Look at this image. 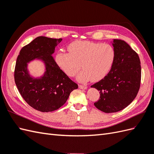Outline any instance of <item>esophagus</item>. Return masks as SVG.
I'll list each match as a JSON object with an SVG mask.
<instances>
[{
    "label": "esophagus",
    "instance_id": "obj_1",
    "mask_svg": "<svg viewBox=\"0 0 154 154\" xmlns=\"http://www.w3.org/2000/svg\"><path fill=\"white\" fill-rule=\"evenodd\" d=\"M79 88H81V89H87V86L82 85H79Z\"/></svg>",
    "mask_w": 154,
    "mask_h": 154
}]
</instances>
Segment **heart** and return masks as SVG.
Here are the masks:
<instances>
[{
    "label": "heart",
    "mask_w": 154,
    "mask_h": 154,
    "mask_svg": "<svg viewBox=\"0 0 154 154\" xmlns=\"http://www.w3.org/2000/svg\"><path fill=\"white\" fill-rule=\"evenodd\" d=\"M69 52H58L55 55L57 65L69 77L81 69L78 80L98 81L108 74L116 58L113 46L108 43L89 41H75L67 46Z\"/></svg>",
    "instance_id": "obj_1"
}]
</instances>
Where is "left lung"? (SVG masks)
<instances>
[{"instance_id":"1","label":"left lung","mask_w":154,"mask_h":154,"mask_svg":"<svg viewBox=\"0 0 154 154\" xmlns=\"http://www.w3.org/2000/svg\"><path fill=\"white\" fill-rule=\"evenodd\" d=\"M116 58L107 75L91 86L100 91L94 103L104 113H115L125 108L137 96L141 82V66L138 54L125 41L114 39Z\"/></svg>"}]
</instances>
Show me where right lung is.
<instances>
[{
  "label": "right lung",
  "instance_id": "1",
  "mask_svg": "<svg viewBox=\"0 0 154 154\" xmlns=\"http://www.w3.org/2000/svg\"><path fill=\"white\" fill-rule=\"evenodd\" d=\"M62 38L38 37L21 49L17 58L14 80L20 94L29 105L42 112H52L62 107L78 85L61 69L52 56ZM35 58L45 62L46 72L41 78H31L27 62Z\"/></svg>",
  "mask_w": 154,
  "mask_h": 154
}]
</instances>
